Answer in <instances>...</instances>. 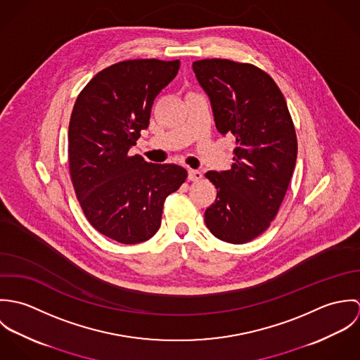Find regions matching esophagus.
<instances>
[{
  "label": "esophagus",
  "instance_id": "34e87169",
  "mask_svg": "<svg viewBox=\"0 0 360 360\" xmlns=\"http://www.w3.org/2000/svg\"><path fill=\"white\" fill-rule=\"evenodd\" d=\"M187 177H188L190 181H198V180L202 179V173L200 170H195V169H188Z\"/></svg>",
  "mask_w": 360,
  "mask_h": 360
}]
</instances>
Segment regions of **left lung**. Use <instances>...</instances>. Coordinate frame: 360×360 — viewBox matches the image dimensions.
<instances>
[{"label": "left lung", "instance_id": "8db88e82", "mask_svg": "<svg viewBox=\"0 0 360 360\" xmlns=\"http://www.w3.org/2000/svg\"><path fill=\"white\" fill-rule=\"evenodd\" d=\"M193 70L219 133L237 143L230 170L206 172L217 188L206 227L221 241L244 244L269 227L287 193L298 154L292 119L274 80L254 65L202 59Z\"/></svg>", "mask_w": 360, "mask_h": 360}]
</instances>
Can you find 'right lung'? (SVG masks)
<instances>
[{
    "label": "right lung",
    "mask_w": 360,
    "mask_h": 360,
    "mask_svg": "<svg viewBox=\"0 0 360 360\" xmlns=\"http://www.w3.org/2000/svg\"><path fill=\"white\" fill-rule=\"evenodd\" d=\"M179 68V60L159 59L115 63L90 80L72 110L68 151L76 197L90 224L120 244L154 237L166 197L187 177L181 166L129 156Z\"/></svg>",
    "instance_id": "obj_1"
}]
</instances>
